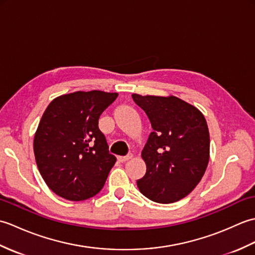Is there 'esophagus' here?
Segmentation results:
<instances>
[{
  "mask_svg": "<svg viewBox=\"0 0 255 255\" xmlns=\"http://www.w3.org/2000/svg\"><path fill=\"white\" fill-rule=\"evenodd\" d=\"M131 158H132V154H128V155H126V156H118L117 160H118L119 162H126V161H128V160H130Z\"/></svg>",
  "mask_w": 255,
  "mask_h": 255,
  "instance_id": "esophagus-1",
  "label": "esophagus"
}]
</instances>
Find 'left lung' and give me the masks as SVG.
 Returning a JSON list of instances; mask_svg holds the SVG:
<instances>
[{
	"mask_svg": "<svg viewBox=\"0 0 255 255\" xmlns=\"http://www.w3.org/2000/svg\"><path fill=\"white\" fill-rule=\"evenodd\" d=\"M131 96L153 129L141 152L147 171L137 181L139 191L156 203L177 202L196 187L207 169L206 119L198 108L176 96Z\"/></svg>",
	"mask_w": 255,
	"mask_h": 255,
	"instance_id": "8db88e82",
	"label": "left lung"
}]
</instances>
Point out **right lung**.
<instances>
[{"label":"right lung","instance_id":"right-lung-1","mask_svg":"<svg viewBox=\"0 0 255 255\" xmlns=\"http://www.w3.org/2000/svg\"><path fill=\"white\" fill-rule=\"evenodd\" d=\"M118 93L78 91L56 97L34 137L36 163L53 193L79 202L99 193L116 158L99 129L101 114Z\"/></svg>","mask_w":255,"mask_h":255}]
</instances>
